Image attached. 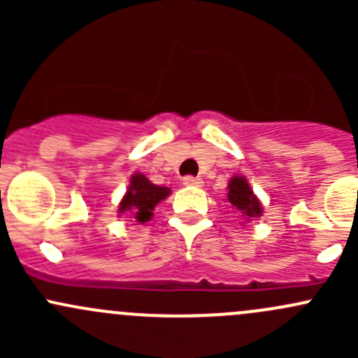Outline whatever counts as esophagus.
I'll return each instance as SVG.
<instances>
[{
	"label": "esophagus",
	"mask_w": 358,
	"mask_h": 358,
	"mask_svg": "<svg viewBox=\"0 0 358 358\" xmlns=\"http://www.w3.org/2000/svg\"><path fill=\"white\" fill-rule=\"evenodd\" d=\"M201 183H202V180L197 178V176L189 175L183 178V185H187V187H201Z\"/></svg>",
	"instance_id": "obj_1"
}]
</instances>
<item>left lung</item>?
Masks as SVG:
<instances>
[{
	"label": "left lung",
	"instance_id": "1",
	"mask_svg": "<svg viewBox=\"0 0 358 358\" xmlns=\"http://www.w3.org/2000/svg\"><path fill=\"white\" fill-rule=\"evenodd\" d=\"M229 202L243 213V216L248 218H256L262 216V204L256 199L252 194L251 187H249L248 180L244 176H234L229 183Z\"/></svg>",
	"mask_w": 358,
	"mask_h": 358
}]
</instances>
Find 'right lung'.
Masks as SVG:
<instances>
[{"instance_id": "1", "label": "right lung", "mask_w": 358, "mask_h": 358, "mask_svg": "<svg viewBox=\"0 0 358 358\" xmlns=\"http://www.w3.org/2000/svg\"><path fill=\"white\" fill-rule=\"evenodd\" d=\"M169 196L168 187H159L150 183L143 175L136 173L131 176V183L119 204V213L131 211L140 223L147 222L152 216L154 206Z\"/></svg>"}]
</instances>
